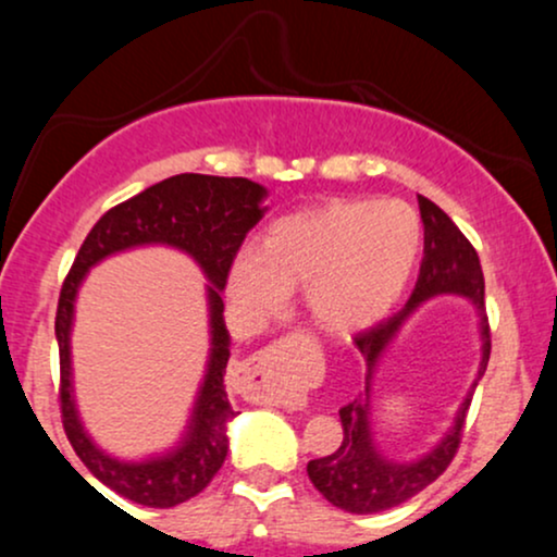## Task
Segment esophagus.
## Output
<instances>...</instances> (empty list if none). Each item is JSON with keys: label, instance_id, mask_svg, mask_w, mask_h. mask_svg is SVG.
Segmentation results:
<instances>
[{"label": "esophagus", "instance_id": "34e87169", "mask_svg": "<svg viewBox=\"0 0 557 557\" xmlns=\"http://www.w3.org/2000/svg\"><path fill=\"white\" fill-rule=\"evenodd\" d=\"M272 354H274V345H267L264 350H259V354H253L251 359H246L240 363V372L246 374L248 380H251V376H257V374H267V367H270ZM259 398L270 400V403H287L293 398V393H290V387L283 385V382L274 380V382H267V385L261 387Z\"/></svg>", "mask_w": 557, "mask_h": 557}]
</instances>
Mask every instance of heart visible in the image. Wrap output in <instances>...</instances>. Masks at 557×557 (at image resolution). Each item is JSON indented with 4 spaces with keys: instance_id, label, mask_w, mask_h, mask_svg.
Here are the masks:
<instances>
[{
    "instance_id": "b5f03b06",
    "label": "heart",
    "mask_w": 557,
    "mask_h": 557,
    "mask_svg": "<svg viewBox=\"0 0 557 557\" xmlns=\"http://www.w3.org/2000/svg\"><path fill=\"white\" fill-rule=\"evenodd\" d=\"M421 220L403 201H330L283 216L259 251H240L227 272V296L248 322H261L304 287L306 309L330 332L380 319L411 277Z\"/></svg>"
}]
</instances>
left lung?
Returning <instances> with one entry per match:
<instances>
[{"label":"left lung","mask_w":557,"mask_h":557,"mask_svg":"<svg viewBox=\"0 0 557 557\" xmlns=\"http://www.w3.org/2000/svg\"><path fill=\"white\" fill-rule=\"evenodd\" d=\"M419 209L421 222H424V259H421L411 298L393 317L382 319V322L354 335V345L363 356V363H367V389H361L359 398L341 408L343 440L337 450L330 453V456L314 458L306 466L311 484L332 505L348 510V513H380V510L395 508V505L406 503L408 497L419 495L421 490L430 487L434 479L443 476V471L450 466L458 447H461L471 395L461 406L456 426L426 458H421L417 463L398 466L382 461L376 456L372 434H369V380H372L376 359L385 350V345L393 341L400 324L406 322V317L417 309L421 300L440 296V293H458V296L471 298L476 304L479 314H482L484 335V359L479 376H482L490 361V319L487 311H484V274L476 248L458 230L456 222L430 198L419 196Z\"/></svg>","instance_id":"left-lung-1"}]
</instances>
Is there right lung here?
<instances>
[{
  "instance_id": "obj_1",
  "label": "right lung",
  "mask_w": 557,
  "mask_h": 557,
  "mask_svg": "<svg viewBox=\"0 0 557 557\" xmlns=\"http://www.w3.org/2000/svg\"><path fill=\"white\" fill-rule=\"evenodd\" d=\"M264 188L246 177H214L183 172L168 181L140 190L138 196L101 214L83 240L78 257L70 267L57 304L54 332L60 343V413L62 426L101 484L149 508H172L190 500L207 487L222 469L227 456L225 424L233 417L225 393V369L230 359V337L225 330V304L220 290L227 285V272L238 257L243 238L261 220L259 201ZM140 242H170L188 250L213 280L210 305L213 306V361L199 396L195 424L186 443L168 459L149 465H120L104 457L85 437L74 417L69 395V322L72 300L82 274L99 258Z\"/></svg>"
}]
</instances>
